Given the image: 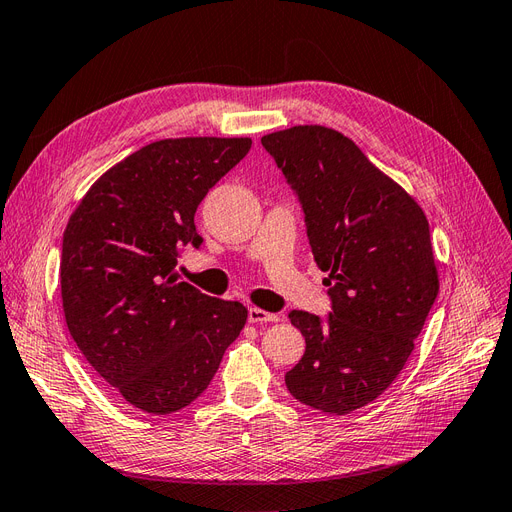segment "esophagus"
I'll use <instances>...</instances> for the list:
<instances>
[{"label": "esophagus", "mask_w": 512, "mask_h": 512, "mask_svg": "<svg viewBox=\"0 0 512 512\" xmlns=\"http://www.w3.org/2000/svg\"><path fill=\"white\" fill-rule=\"evenodd\" d=\"M247 320L252 324H267V322H277V314L265 312V309L260 307H250L247 309Z\"/></svg>", "instance_id": "esophagus-1"}]
</instances>
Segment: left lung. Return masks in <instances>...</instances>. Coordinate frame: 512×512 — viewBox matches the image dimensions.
<instances>
[{
    "mask_svg": "<svg viewBox=\"0 0 512 512\" xmlns=\"http://www.w3.org/2000/svg\"><path fill=\"white\" fill-rule=\"evenodd\" d=\"M260 143L299 194L333 301L327 322L290 312L305 354L286 386L305 406L350 414L393 384L438 297L427 215L333 128L294 126Z\"/></svg>",
    "mask_w": 512,
    "mask_h": 512,
    "instance_id": "8db88e82",
    "label": "left lung"
}]
</instances>
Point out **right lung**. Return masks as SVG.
<instances>
[{
  "label": "right lung",
  "instance_id": "right-lung-1",
  "mask_svg": "<svg viewBox=\"0 0 512 512\" xmlns=\"http://www.w3.org/2000/svg\"><path fill=\"white\" fill-rule=\"evenodd\" d=\"M252 147V138H164L91 185L61 245L68 331L132 408L170 414L203 395L247 307L179 282L183 245L203 243L200 200Z\"/></svg>",
  "mask_w": 512,
  "mask_h": 512
}]
</instances>
